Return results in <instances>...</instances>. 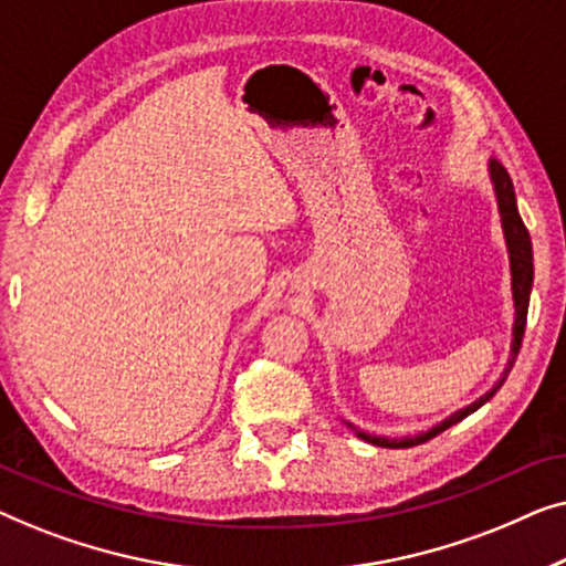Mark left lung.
Here are the masks:
<instances>
[{
	"label": "left lung",
	"mask_w": 566,
	"mask_h": 566,
	"mask_svg": "<svg viewBox=\"0 0 566 566\" xmlns=\"http://www.w3.org/2000/svg\"><path fill=\"white\" fill-rule=\"evenodd\" d=\"M486 172H490L492 180V190L494 198H497V211H500V223H502V234H505V247H507V258H510V277H513V304H515V322H513V343H510V358L507 366L502 370V376L497 378V384L492 386L484 397H479L476 401H471L469 407L459 409V412L448 415L446 420H440L432 428L417 432V436H405V438H389V436H374V432L358 430L353 422H345L347 428H353L355 436L360 440H366L370 446H381V448H412L420 446L424 440L436 438L438 432H443L451 428V424L461 422L463 417H469L471 412H476L479 407H484L494 394L500 391V386L505 384V378L513 368V363L517 358V350H521L523 343V332H525V316H528V301H531V289H533V247H531V234L525 229V223L517 213V200H515V190H513V180H510L507 169L500 165L497 159L486 161Z\"/></svg>",
	"instance_id": "obj_1"
}]
</instances>
